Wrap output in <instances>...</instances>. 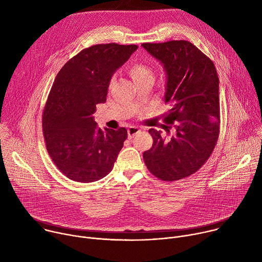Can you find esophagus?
<instances>
[{
  "label": "esophagus",
  "instance_id": "obj_1",
  "mask_svg": "<svg viewBox=\"0 0 262 262\" xmlns=\"http://www.w3.org/2000/svg\"><path fill=\"white\" fill-rule=\"evenodd\" d=\"M140 132H141V130H140L139 127H137V126H130V127L128 128V130H127L128 138H129V139L134 138V137H135L136 135H138Z\"/></svg>",
  "mask_w": 262,
  "mask_h": 262
}]
</instances>
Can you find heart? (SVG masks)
I'll return each mask as SVG.
<instances>
[{"instance_id":"b5f03b06","label":"heart","mask_w":262,"mask_h":262,"mask_svg":"<svg viewBox=\"0 0 262 262\" xmlns=\"http://www.w3.org/2000/svg\"><path fill=\"white\" fill-rule=\"evenodd\" d=\"M127 71L130 78L134 80V82L137 85L143 84L145 82H150V83L154 82V79H155L154 71L144 62H140V61L133 62L128 66Z\"/></svg>"}]
</instances>
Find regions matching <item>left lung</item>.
Listing matches in <instances>:
<instances>
[{"mask_svg": "<svg viewBox=\"0 0 262 262\" xmlns=\"http://www.w3.org/2000/svg\"><path fill=\"white\" fill-rule=\"evenodd\" d=\"M142 47L158 59L167 73L163 128H150L152 147L144 163L163 181H175L197 172L209 159L220 135L219 77L213 62L186 40Z\"/></svg>", "mask_w": 262, "mask_h": 262, "instance_id": "left-lung-1", "label": "left lung"}]
</instances>
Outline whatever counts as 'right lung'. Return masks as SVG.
I'll list each match as a JSON object with an SVG mask.
<instances>
[{"instance_id": "right-lung-1", "label": "right lung", "mask_w": 262, "mask_h": 262, "mask_svg": "<svg viewBox=\"0 0 262 262\" xmlns=\"http://www.w3.org/2000/svg\"><path fill=\"white\" fill-rule=\"evenodd\" d=\"M137 49L136 45H95L58 72L45 105L42 129L51 159L67 178L93 182L113 169L127 130H102L92 115L96 104L105 102L113 73Z\"/></svg>"}]
</instances>
